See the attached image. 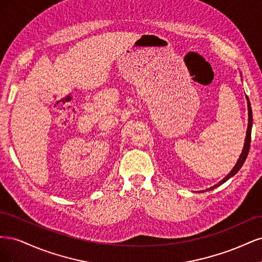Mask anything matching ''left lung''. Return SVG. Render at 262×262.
<instances>
[{"label": "left lung", "mask_w": 262, "mask_h": 262, "mask_svg": "<svg viewBox=\"0 0 262 262\" xmlns=\"http://www.w3.org/2000/svg\"><path fill=\"white\" fill-rule=\"evenodd\" d=\"M247 100H248V97H247ZM251 128H252V112H251V107H250V102L248 100V128H247V133H246V139H245V144H244V148H243V152L238 158V161H237L236 165L234 166V168L231 170V172L228 173V175L224 178L222 179L219 184L214 185L213 187L209 188L205 190V191H210V190H213L214 188H216L219 186H221L222 184H224V182H226L229 178H232L234 175H236L237 171H238L241 168L243 164L245 163L246 158H247V155H248V152H249V148H250V141H251ZM203 192V191H201Z\"/></svg>", "instance_id": "8db88e82"}]
</instances>
